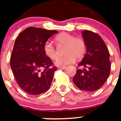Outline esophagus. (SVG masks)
Instances as JSON below:
<instances>
[{
    "label": "esophagus",
    "instance_id": "obj_1",
    "mask_svg": "<svg viewBox=\"0 0 121 121\" xmlns=\"http://www.w3.org/2000/svg\"><path fill=\"white\" fill-rule=\"evenodd\" d=\"M67 68L66 67H65V66L59 67H58V69H65V68Z\"/></svg>",
    "mask_w": 121,
    "mask_h": 121
}]
</instances>
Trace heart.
<instances>
[{
  "label": "heart",
  "mask_w": 121,
  "mask_h": 121,
  "mask_svg": "<svg viewBox=\"0 0 121 121\" xmlns=\"http://www.w3.org/2000/svg\"><path fill=\"white\" fill-rule=\"evenodd\" d=\"M55 41L59 46H64L63 54L64 56L56 60L58 66H65L73 63L75 60L81 59L86 53V46L82 38L74 37L67 32L59 34L55 38ZM45 55L52 60H55L58 57V53L54 46L50 41L45 42L43 46Z\"/></svg>",
  "instance_id": "1"
}]
</instances>
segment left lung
Here are the masks:
<instances>
[{"label": "left lung", "instance_id": "1", "mask_svg": "<svg viewBox=\"0 0 121 121\" xmlns=\"http://www.w3.org/2000/svg\"><path fill=\"white\" fill-rule=\"evenodd\" d=\"M82 36L86 46V52L78 67L73 78L79 89L85 91H95L103 86L110 74L109 53L101 36L90 30H85Z\"/></svg>", "mask_w": 121, "mask_h": 121}]
</instances>
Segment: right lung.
<instances>
[{
  "mask_svg": "<svg viewBox=\"0 0 121 121\" xmlns=\"http://www.w3.org/2000/svg\"><path fill=\"white\" fill-rule=\"evenodd\" d=\"M57 32L30 27L16 39L10 57L11 68L17 83L30 95L46 92L52 84L57 68L45 55L43 46Z\"/></svg>",
  "mask_w": 121,
  "mask_h": 121,
  "instance_id": "add662e5",
  "label": "right lung"
}]
</instances>
